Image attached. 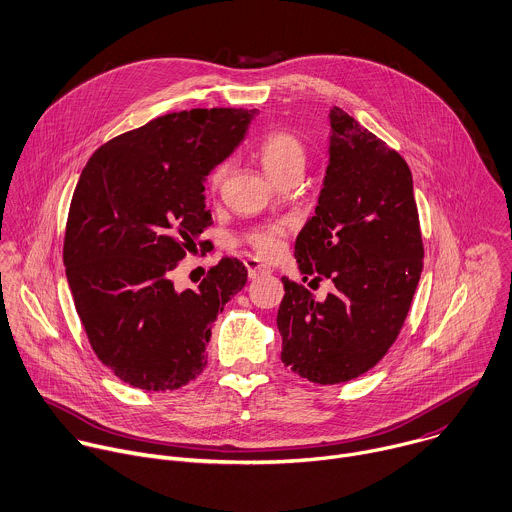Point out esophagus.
Masks as SVG:
<instances>
[{
  "label": "esophagus",
  "instance_id": "obj_1",
  "mask_svg": "<svg viewBox=\"0 0 512 512\" xmlns=\"http://www.w3.org/2000/svg\"><path fill=\"white\" fill-rule=\"evenodd\" d=\"M246 268H248V276L250 278H258V276H264L270 272V266L262 264L258 258H246Z\"/></svg>",
  "mask_w": 512,
  "mask_h": 512
}]
</instances>
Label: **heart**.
<instances>
[{"mask_svg": "<svg viewBox=\"0 0 512 512\" xmlns=\"http://www.w3.org/2000/svg\"><path fill=\"white\" fill-rule=\"evenodd\" d=\"M258 158L266 174L278 182L286 172L294 170L296 166H304V146L298 136L286 130L270 132L262 138L258 146ZM228 166H216L210 176V190L218 192L224 178H226ZM288 230V222H276L272 226H264L258 230H252L246 236V242L256 250V254L264 258H274L282 250V238Z\"/></svg>", "mask_w": 512, "mask_h": 512, "instance_id": "heart-1", "label": "heart"}]
</instances>
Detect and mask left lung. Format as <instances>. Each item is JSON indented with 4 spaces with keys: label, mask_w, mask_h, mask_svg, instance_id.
Here are the masks:
<instances>
[{
    "label": "left lung",
    "mask_w": 512,
    "mask_h": 512,
    "mask_svg": "<svg viewBox=\"0 0 512 512\" xmlns=\"http://www.w3.org/2000/svg\"><path fill=\"white\" fill-rule=\"evenodd\" d=\"M330 160L314 216L296 238L302 280L330 278L316 302L288 278L278 308L282 362L316 384L376 366L394 344L422 272V236L404 158L340 108L330 110Z\"/></svg>",
    "instance_id": "left-lung-1"
}]
</instances>
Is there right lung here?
<instances>
[{
    "instance_id": "obj_1",
    "label": "right lung",
    "mask_w": 512,
    "mask_h": 512,
    "mask_svg": "<svg viewBox=\"0 0 512 512\" xmlns=\"http://www.w3.org/2000/svg\"><path fill=\"white\" fill-rule=\"evenodd\" d=\"M256 112H172L110 140L82 170L66 276L96 356L134 388L166 392L194 380L218 312L246 284L238 258H222L196 290H180L172 274L212 224L206 176L238 148Z\"/></svg>"
}]
</instances>
